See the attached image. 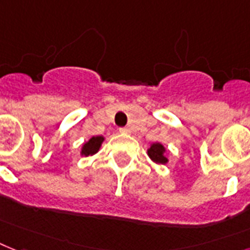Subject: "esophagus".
<instances>
[{
    "label": "esophagus",
    "mask_w": 250,
    "mask_h": 250,
    "mask_svg": "<svg viewBox=\"0 0 250 250\" xmlns=\"http://www.w3.org/2000/svg\"><path fill=\"white\" fill-rule=\"evenodd\" d=\"M119 130L121 134H129V129H126V127H120Z\"/></svg>",
    "instance_id": "34e87169"
}]
</instances>
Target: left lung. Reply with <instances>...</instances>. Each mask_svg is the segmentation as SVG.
<instances>
[{
	"label": "left lung",
	"mask_w": 250,
	"mask_h": 250,
	"mask_svg": "<svg viewBox=\"0 0 250 250\" xmlns=\"http://www.w3.org/2000/svg\"><path fill=\"white\" fill-rule=\"evenodd\" d=\"M164 151H166V148H164L160 143H154V145L148 148V156H150L154 162H156V163L166 164L167 163V158L164 156Z\"/></svg>",
	"instance_id": "1"
}]
</instances>
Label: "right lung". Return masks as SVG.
Here are the masks:
<instances>
[{
	"label": "right lung",
	"mask_w": 250,
	"mask_h": 250,
	"mask_svg": "<svg viewBox=\"0 0 250 250\" xmlns=\"http://www.w3.org/2000/svg\"><path fill=\"white\" fill-rule=\"evenodd\" d=\"M104 141L103 137H92V138L88 141L87 143L83 145V148H82V154L84 156H88V155H94L98 152V150L102 146V142Z\"/></svg>",
	"instance_id": "add662e5"
}]
</instances>
